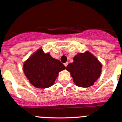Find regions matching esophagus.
I'll list each match as a JSON object with an SVG mask.
<instances>
[{"mask_svg": "<svg viewBox=\"0 0 122 122\" xmlns=\"http://www.w3.org/2000/svg\"><path fill=\"white\" fill-rule=\"evenodd\" d=\"M64 66H66H66H67V64H68V62H66V63H64Z\"/></svg>", "mask_w": 122, "mask_h": 122, "instance_id": "34e87169", "label": "esophagus"}]
</instances>
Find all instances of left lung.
I'll return each instance as SVG.
<instances>
[{
  "label": "left lung",
  "mask_w": 122,
  "mask_h": 122,
  "mask_svg": "<svg viewBox=\"0 0 122 122\" xmlns=\"http://www.w3.org/2000/svg\"><path fill=\"white\" fill-rule=\"evenodd\" d=\"M73 59L66 69L71 72L74 82L81 87L92 86L101 76L102 64L89 51L78 53Z\"/></svg>",
  "instance_id": "obj_1"
}]
</instances>
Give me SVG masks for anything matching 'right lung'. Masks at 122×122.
Listing matches in <instances>:
<instances>
[{
    "label": "right lung",
    "mask_w": 122,
    "mask_h": 122,
    "mask_svg": "<svg viewBox=\"0 0 122 122\" xmlns=\"http://www.w3.org/2000/svg\"><path fill=\"white\" fill-rule=\"evenodd\" d=\"M66 69L59 60L44 53L41 48L33 53L23 64V71L35 87L45 89L53 86L58 73Z\"/></svg>",
    "instance_id": "add662e5"
}]
</instances>
